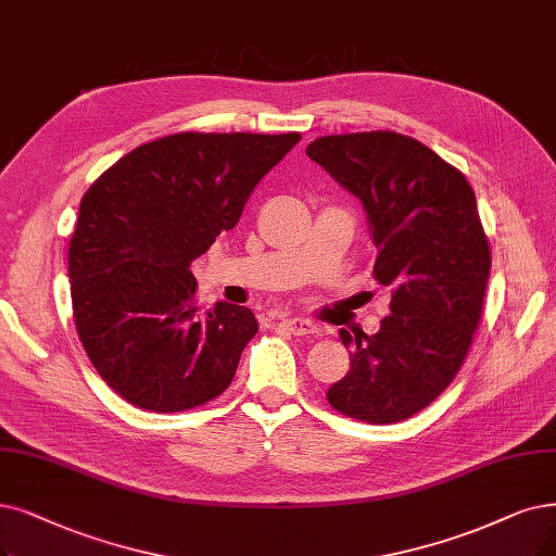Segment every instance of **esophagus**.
<instances>
[{
    "label": "esophagus",
    "mask_w": 556,
    "mask_h": 556,
    "mask_svg": "<svg viewBox=\"0 0 556 556\" xmlns=\"http://www.w3.org/2000/svg\"><path fill=\"white\" fill-rule=\"evenodd\" d=\"M280 326H282L285 330H290L292 336H309V332H317V324H313L309 319H303V317L282 319Z\"/></svg>",
    "instance_id": "obj_1"
}]
</instances>
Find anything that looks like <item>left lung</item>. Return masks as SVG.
I'll use <instances>...</instances> for the list:
<instances>
[{
  "label": "left lung",
  "instance_id": "1",
  "mask_svg": "<svg viewBox=\"0 0 556 556\" xmlns=\"http://www.w3.org/2000/svg\"><path fill=\"white\" fill-rule=\"evenodd\" d=\"M305 152L363 203L379 249L374 278L392 287L379 332L340 330L351 369L326 396L371 425L408 419L454 381L481 317L491 249L475 191L431 148L396 131L321 137Z\"/></svg>",
  "mask_w": 556,
  "mask_h": 556
}]
</instances>
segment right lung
I'll list each match as a JSON object with an SVG mask.
<instances>
[{
  "instance_id": "1",
  "label": "right lung",
  "mask_w": 556,
  "mask_h": 556,
  "mask_svg": "<svg viewBox=\"0 0 556 556\" xmlns=\"http://www.w3.org/2000/svg\"><path fill=\"white\" fill-rule=\"evenodd\" d=\"M301 135H182L127 152L81 198L68 251L84 351L111 390L152 413L207 404L257 332L249 307H195L191 262L228 232Z\"/></svg>"
}]
</instances>
